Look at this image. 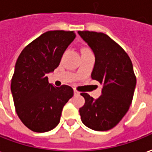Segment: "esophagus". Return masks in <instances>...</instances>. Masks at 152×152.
<instances>
[{
    "label": "esophagus",
    "instance_id": "obj_1",
    "mask_svg": "<svg viewBox=\"0 0 152 152\" xmlns=\"http://www.w3.org/2000/svg\"><path fill=\"white\" fill-rule=\"evenodd\" d=\"M79 94H80V93L78 92V91H76V90H74V95H78Z\"/></svg>",
    "mask_w": 152,
    "mask_h": 152
}]
</instances>
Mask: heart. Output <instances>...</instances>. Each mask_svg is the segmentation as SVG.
I'll list each match as a JSON object with an SVG mask.
<instances>
[{
	"instance_id": "b5f03b06",
	"label": "heart",
	"mask_w": 152,
	"mask_h": 152,
	"mask_svg": "<svg viewBox=\"0 0 152 152\" xmlns=\"http://www.w3.org/2000/svg\"><path fill=\"white\" fill-rule=\"evenodd\" d=\"M83 51H91L90 49H88V48H84Z\"/></svg>"
}]
</instances>
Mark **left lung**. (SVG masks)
Segmentation results:
<instances>
[{"mask_svg":"<svg viewBox=\"0 0 152 152\" xmlns=\"http://www.w3.org/2000/svg\"><path fill=\"white\" fill-rule=\"evenodd\" d=\"M95 57L91 78L103 85L102 94L94 99L81 93L85 104L80 108L81 121L95 131H108L127 113L133 98L137 79L127 53L110 37L93 31H78Z\"/></svg>","mask_w":152,"mask_h":152,"instance_id":"obj_1","label":"left lung"}]
</instances>
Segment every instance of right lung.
<instances>
[{"instance_id":"1","label":"right lung","mask_w":152,"mask_h":152,"mask_svg":"<svg viewBox=\"0 0 152 152\" xmlns=\"http://www.w3.org/2000/svg\"><path fill=\"white\" fill-rule=\"evenodd\" d=\"M74 31H48L24 48L17 59L11 79V93L18 117L33 132H45L60 122L61 111L73 96V89L53 86L47 74L59 66Z\"/></svg>"}]
</instances>
